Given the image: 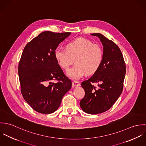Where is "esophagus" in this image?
Masks as SVG:
<instances>
[{
  "label": "esophagus",
  "mask_w": 146,
  "mask_h": 146,
  "mask_svg": "<svg viewBox=\"0 0 146 146\" xmlns=\"http://www.w3.org/2000/svg\"><path fill=\"white\" fill-rule=\"evenodd\" d=\"M72 84V85L74 86H79L80 85V84L78 81H73Z\"/></svg>",
  "instance_id": "obj_1"
}]
</instances>
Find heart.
<instances>
[{
  "instance_id": "b5f03b06",
  "label": "heart",
  "mask_w": 146,
  "mask_h": 146,
  "mask_svg": "<svg viewBox=\"0 0 146 146\" xmlns=\"http://www.w3.org/2000/svg\"><path fill=\"white\" fill-rule=\"evenodd\" d=\"M54 56L64 70H68L75 60L76 64L68 71L67 75L71 79H79L86 74L92 75L98 71L102 62L103 51L99 45L80 38L68 42L66 49L56 48Z\"/></svg>"
}]
</instances>
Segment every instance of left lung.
I'll list each match as a JSON object with an SVG mask.
<instances>
[{"label": "left lung", "mask_w": 146, "mask_h": 146, "mask_svg": "<svg viewBox=\"0 0 146 146\" xmlns=\"http://www.w3.org/2000/svg\"><path fill=\"white\" fill-rule=\"evenodd\" d=\"M91 35L99 38L102 43L103 60L98 71L82 83L85 94L80 105L85 112L94 115L108 110L121 95L126 66L122 53L114 42L99 33ZM93 83H98V86Z\"/></svg>", "instance_id": "obj_1"}]
</instances>
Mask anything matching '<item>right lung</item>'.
Here are the masks:
<instances>
[{
  "instance_id": "right-lung-1",
  "label": "right lung",
  "mask_w": 146,
  "mask_h": 146,
  "mask_svg": "<svg viewBox=\"0 0 146 146\" xmlns=\"http://www.w3.org/2000/svg\"><path fill=\"white\" fill-rule=\"evenodd\" d=\"M71 33L44 31L29 42L19 64L21 92L33 110L43 113L54 112L60 107L72 82L63 73L54 56L59 44ZM53 80H57L56 84Z\"/></svg>"
}]
</instances>
